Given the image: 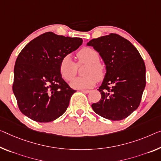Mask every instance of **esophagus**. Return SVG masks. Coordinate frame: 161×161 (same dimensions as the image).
Returning a JSON list of instances; mask_svg holds the SVG:
<instances>
[{
    "label": "esophagus",
    "instance_id": "34e87169",
    "mask_svg": "<svg viewBox=\"0 0 161 161\" xmlns=\"http://www.w3.org/2000/svg\"><path fill=\"white\" fill-rule=\"evenodd\" d=\"M81 91H82V92L84 93H89L91 92V91H89V90H81Z\"/></svg>",
    "mask_w": 161,
    "mask_h": 161
}]
</instances>
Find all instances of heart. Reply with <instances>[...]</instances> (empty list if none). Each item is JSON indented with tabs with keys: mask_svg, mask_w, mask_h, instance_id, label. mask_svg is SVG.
<instances>
[{
	"mask_svg": "<svg viewBox=\"0 0 161 161\" xmlns=\"http://www.w3.org/2000/svg\"><path fill=\"white\" fill-rule=\"evenodd\" d=\"M78 65H87L83 72L84 77L76 78L72 80L70 86L73 88H91L95 86L96 80H101L104 75L105 68L99 60V54L95 49L86 47L77 53ZM77 65L70 55L64 56L60 63V72L66 80H71L77 73Z\"/></svg>",
	"mask_w": 161,
	"mask_h": 161,
	"instance_id": "1",
	"label": "heart"
}]
</instances>
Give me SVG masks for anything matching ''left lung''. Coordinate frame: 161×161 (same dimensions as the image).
Masks as SVG:
<instances>
[{"instance_id":"obj_1","label":"left lung","mask_w":161,"mask_h":161,"mask_svg":"<svg viewBox=\"0 0 161 161\" xmlns=\"http://www.w3.org/2000/svg\"><path fill=\"white\" fill-rule=\"evenodd\" d=\"M99 53L106 65V74L98 90L101 98L93 103L101 117L122 120L139 106L146 80L144 60L135 47L116 34L93 39L87 43Z\"/></svg>"}]
</instances>
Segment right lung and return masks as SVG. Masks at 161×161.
I'll return each mask as SVG.
<instances>
[{
  "instance_id": "obj_1",
  "label": "right lung",
  "mask_w": 161,
  "mask_h": 161,
  "mask_svg": "<svg viewBox=\"0 0 161 161\" xmlns=\"http://www.w3.org/2000/svg\"><path fill=\"white\" fill-rule=\"evenodd\" d=\"M83 39L46 32L29 42L14 66L13 92L21 113L37 122H49L65 112L76 91L62 78L60 63Z\"/></svg>"
}]
</instances>
